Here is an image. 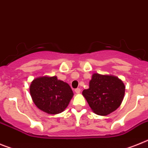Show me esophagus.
Wrapping results in <instances>:
<instances>
[{
  "instance_id": "esophagus-1",
  "label": "esophagus",
  "mask_w": 148,
  "mask_h": 148,
  "mask_svg": "<svg viewBox=\"0 0 148 148\" xmlns=\"http://www.w3.org/2000/svg\"><path fill=\"white\" fill-rule=\"evenodd\" d=\"M75 92L76 93H80V92H81V89L80 88H76V89L75 90Z\"/></svg>"
}]
</instances>
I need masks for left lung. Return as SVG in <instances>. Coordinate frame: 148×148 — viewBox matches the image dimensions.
Here are the masks:
<instances>
[{
    "label": "left lung",
    "instance_id": "obj_1",
    "mask_svg": "<svg viewBox=\"0 0 148 148\" xmlns=\"http://www.w3.org/2000/svg\"><path fill=\"white\" fill-rule=\"evenodd\" d=\"M125 85L117 76L93 73L89 88L84 90L82 95L93 112L106 116L114 112L122 103Z\"/></svg>",
    "mask_w": 148,
    "mask_h": 148
}]
</instances>
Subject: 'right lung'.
Wrapping results in <instances>:
<instances>
[{"label":"right lung","mask_w":148,"mask_h":148,"mask_svg":"<svg viewBox=\"0 0 148 148\" xmlns=\"http://www.w3.org/2000/svg\"><path fill=\"white\" fill-rule=\"evenodd\" d=\"M33 102L39 109L49 114L61 113L68 106L73 92L67 83L57 76L37 77L30 85Z\"/></svg>","instance_id":"1"}]
</instances>
